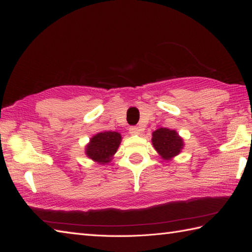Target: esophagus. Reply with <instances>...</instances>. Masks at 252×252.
<instances>
[{
  "label": "esophagus",
  "instance_id": "esophagus-1",
  "mask_svg": "<svg viewBox=\"0 0 252 252\" xmlns=\"http://www.w3.org/2000/svg\"><path fill=\"white\" fill-rule=\"evenodd\" d=\"M129 132H130V134H132V135H137V134H140L141 130H140L139 126H131Z\"/></svg>",
  "mask_w": 252,
  "mask_h": 252
}]
</instances>
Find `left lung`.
Masks as SVG:
<instances>
[{"label": "left lung", "mask_w": 252, "mask_h": 252, "mask_svg": "<svg viewBox=\"0 0 252 252\" xmlns=\"http://www.w3.org/2000/svg\"><path fill=\"white\" fill-rule=\"evenodd\" d=\"M152 142L155 150L165 159H170L171 157L178 155L184 146L182 139L177 132L166 127H160L153 133Z\"/></svg>", "instance_id": "left-lung-1"}]
</instances>
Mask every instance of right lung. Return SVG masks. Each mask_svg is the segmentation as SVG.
<instances>
[{
    "label": "right lung",
    "instance_id": "obj_1",
    "mask_svg": "<svg viewBox=\"0 0 252 252\" xmlns=\"http://www.w3.org/2000/svg\"><path fill=\"white\" fill-rule=\"evenodd\" d=\"M121 141V135L118 132L105 131L98 133L91 139V143L87 145L86 154L93 160L102 162H109L111 156L117 152Z\"/></svg>",
    "mask_w": 252,
    "mask_h": 252
}]
</instances>
